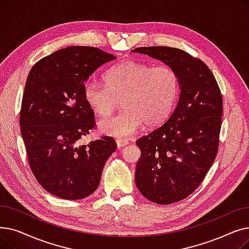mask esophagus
Returning <instances> with one entry per match:
<instances>
[{"instance_id": "34e87169", "label": "esophagus", "mask_w": 249, "mask_h": 249, "mask_svg": "<svg viewBox=\"0 0 249 249\" xmlns=\"http://www.w3.org/2000/svg\"><path fill=\"white\" fill-rule=\"evenodd\" d=\"M116 143H117V147H118V148H122V147L127 146V144H128V141H127L126 139L118 138V139L116 140Z\"/></svg>"}]
</instances>
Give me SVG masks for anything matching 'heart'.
Listing matches in <instances>:
<instances>
[{"label": "heart", "instance_id": "b5f03b06", "mask_svg": "<svg viewBox=\"0 0 249 249\" xmlns=\"http://www.w3.org/2000/svg\"><path fill=\"white\" fill-rule=\"evenodd\" d=\"M106 84L89 80L84 85V97L89 107L102 117L109 116L120 106L114 117L100 121L105 134L130 137L143 124L158 127L164 123L178 102L180 83L178 72L168 65L152 67L134 59L116 63L105 74Z\"/></svg>", "mask_w": 249, "mask_h": 249}]
</instances>
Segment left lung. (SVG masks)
<instances>
[{
  "instance_id": "obj_1",
  "label": "left lung",
  "mask_w": 249,
  "mask_h": 249,
  "mask_svg": "<svg viewBox=\"0 0 249 249\" xmlns=\"http://www.w3.org/2000/svg\"><path fill=\"white\" fill-rule=\"evenodd\" d=\"M132 52L163 61L179 76V99L171 117L136 141L141 156L135 171L143 197L160 205L177 203L201 185L215 160L223 99L211 70L188 52L167 46Z\"/></svg>"
}]
</instances>
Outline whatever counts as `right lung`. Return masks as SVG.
I'll return each mask as SVG.
<instances>
[{
    "instance_id": "add662e5",
    "label": "right lung",
    "mask_w": 249,
    "mask_h": 249,
    "mask_svg": "<svg viewBox=\"0 0 249 249\" xmlns=\"http://www.w3.org/2000/svg\"><path fill=\"white\" fill-rule=\"evenodd\" d=\"M116 57L91 46H70L37 61L31 69L20 111L21 134L31 171L50 194L84 199L99 184L105 163L116 150L110 136L88 145L80 140L96 126L84 97V83Z\"/></svg>"
}]
</instances>
